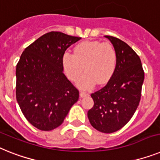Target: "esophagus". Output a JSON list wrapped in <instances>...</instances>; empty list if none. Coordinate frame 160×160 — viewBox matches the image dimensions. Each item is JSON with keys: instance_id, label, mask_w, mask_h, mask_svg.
<instances>
[{"instance_id": "obj_1", "label": "esophagus", "mask_w": 160, "mask_h": 160, "mask_svg": "<svg viewBox=\"0 0 160 160\" xmlns=\"http://www.w3.org/2000/svg\"><path fill=\"white\" fill-rule=\"evenodd\" d=\"M88 94L87 92H80V97L83 98V97H86V96H88Z\"/></svg>"}]
</instances>
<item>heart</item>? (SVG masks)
Instances as JSON below:
<instances>
[{"instance_id":"1","label":"heart","mask_w":160,"mask_h":160,"mask_svg":"<svg viewBox=\"0 0 160 160\" xmlns=\"http://www.w3.org/2000/svg\"><path fill=\"white\" fill-rule=\"evenodd\" d=\"M117 54L110 43L97 41L83 42L73 49V54L65 52L62 64L66 76L76 81L84 70L85 73L78 79L77 86L88 90L97 83L105 84L115 70Z\"/></svg>"}]
</instances>
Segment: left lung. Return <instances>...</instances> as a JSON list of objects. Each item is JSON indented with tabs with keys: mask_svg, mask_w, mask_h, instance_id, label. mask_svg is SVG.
I'll list each match as a JSON object with an SVG mask.
<instances>
[{
	"mask_svg": "<svg viewBox=\"0 0 160 160\" xmlns=\"http://www.w3.org/2000/svg\"><path fill=\"white\" fill-rule=\"evenodd\" d=\"M117 54L115 70L106 85L91 95L94 105L88 112L92 126L112 133L132 118L139 105L144 82L142 61L128 45L112 36H105Z\"/></svg>",
	"mask_w": 160,
	"mask_h": 160,
	"instance_id": "obj_1",
	"label": "left lung"
}]
</instances>
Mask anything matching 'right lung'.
Masks as SVG:
<instances>
[{"label":"right lung","mask_w":160,"mask_h":160,"mask_svg":"<svg viewBox=\"0 0 160 160\" xmlns=\"http://www.w3.org/2000/svg\"><path fill=\"white\" fill-rule=\"evenodd\" d=\"M81 38L51 32L25 49L16 66V99L32 126L51 131L62 124L79 92L64 74L62 57Z\"/></svg>","instance_id":"add662e5"}]
</instances>
